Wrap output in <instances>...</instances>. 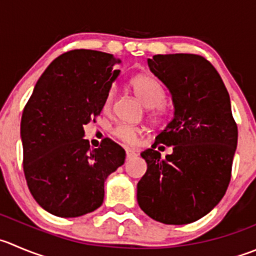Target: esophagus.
Segmentation results:
<instances>
[{"instance_id":"34e87169","label":"esophagus","mask_w":256,"mask_h":256,"mask_svg":"<svg viewBox=\"0 0 256 256\" xmlns=\"http://www.w3.org/2000/svg\"><path fill=\"white\" fill-rule=\"evenodd\" d=\"M136 155H138V154H136L135 150H132V148H126V158H134V156Z\"/></svg>"}]
</instances>
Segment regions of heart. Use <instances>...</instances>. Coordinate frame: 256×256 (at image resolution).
<instances>
[{"instance_id": "b5f03b06", "label": "heart", "mask_w": 256, "mask_h": 256, "mask_svg": "<svg viewBox=\"0 0 256 256\" xmlns=\"http://www.w3.org/2000/svg\"><path fill=\"white\" fill-rule=\"evenodd\" d=\"M130 86L132 88L134 94L138 96V100L146 108H151L150 118L154 122H162V121L166 120L168 114L166 111V108L160 105L164 101V98H165V91H164L162 86L160 85V82L158 80H155V78L148 75H138L135 76L130 81ZM114 100H115V88H111L105 95V98H104V111L108 112V111L111 110ZM112 132L120 140L128 144H132L142 134V128H138V126L124 125L122 124V125L116 126L112 130Z\"/></svg>"}]
</instances>
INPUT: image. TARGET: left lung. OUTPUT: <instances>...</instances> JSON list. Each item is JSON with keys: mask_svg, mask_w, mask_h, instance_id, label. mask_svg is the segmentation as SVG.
Here are the masks:
<instances>
[{"mask_svg": "<svg viewBox=\"0 0 256 256\" xmlns=\"http://www.w3.org/2000/svg\"><path fill=\"white\" fill-rule=\"evenodd\" d=\"M151 72L168 88L174 118L155 145L174 146L161 158L142 151L148 170L138 184L146 215L168 225L190 224L212 212L226 192L238 145L230 96L214 66L200 54H155Z\"/></svg>", "mask_w": 256, "mask_h": 256, "instance_id": "obj_1", "label": "left lung"}]
</instances>
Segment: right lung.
<instances>
[{
  "instance_id": "add662e5",
  "label": "right lung",
  "mask_w": 256,
  "mask_h": 256,
  "mask_svg": "<svg viewBox=\"0 0 256 256\" xmlns=\"http://www.w3.org/2000/svg\"><path fill=\"white\" fill-rule=\"evenodd\" d=\"M120 60L94 50H72L50 64L21 118L24 172L37 204L60 218H78L102 205L104 182L125 162L111 138L91 148L84 126L101 114L120 74Z\"/></svg>"
}]
</instances>
